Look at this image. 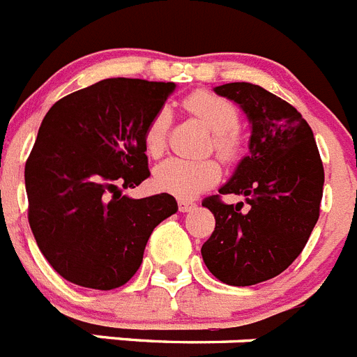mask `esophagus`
Returning <instances> with one entry per match:
<instances>
[{"label":"esophagus","instance_id":"obj_1","mask_svg":"<svg viewBox=\"0 0 357 357\" xmlns=\"http://www.w3.org/2000/svg\"><path fill=\"white\" fill-rule=\"evenodd\" d=\"M193 208H195V202H191V200L188 199H178V209H181L182 213L191 211Z\"/></svg>","mask_w":357,"mask_h":357}]
</instances>
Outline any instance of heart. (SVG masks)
I'll use <instances>...</instances> for the list:
<instances>
[{
  "instance_id": "heart-1",
  "label": "heart",
  "mask_w": 357,
  "mask_h": 357,
  "mask_svg": "<svg viewBox=\"0 0 357 357\" xmlns=\"http://www.w3.org/2000/svg\"><path fill=\"white\" fill-rule=\"evenodd\" d=\"M182 108L195 119H199L208 128L211 135V146L222 158L229 160L238 153L240 141L236 135L240 115L231 100L211 91H195L182 100ZM169 128V112L166 108L157 109L149 119L142 132V144L149 157L164 153ZM220 166L213 158L185 160V158H167L155 167L153 182L164 193L175 195L181 199H191L211 188L220 178Z\"/></svg>"
}]
</instances>
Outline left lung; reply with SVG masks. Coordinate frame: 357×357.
Wrapping results in <instances>:
<instances>
[{
	"mask_svg": "<svg viewBox=\"0 0 357 357\" xmlns=\"http://www.w3.org/2000/svg\"><path fill=\"white\" fill-rule=\"evenodd\" d=\"M251 124L249 155L218 193L242 194V212L220 195L202 206L215 215V231L202 245L204 264L227 285L248 287L274 278L300 257L319 218L324 164L312 130L294 106L251 83L216 86Z\"/></svg>",
	"mask_w": 357,
	"mask_h": 357,
	"instance_id": "obj_1",
	"label": "left lung"
}]
</instances>
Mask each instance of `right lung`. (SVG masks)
<instances>
[{"mask_svg":"<svg viewBox=\"0 0 357 357\" xmlns=\"http://www.w3.org/2000/svg\"><path fill=\"white\" fill-rule=\"evenodd\" d=\"M175 83L105 79L48 109L25 164L29 224L56 273L109 291L142 264L149 234L176 213L172 195L132 199L149 176L142 132Z\"/></svg>","mask_w":357,"mask_h":357,"instance_id":"obj_1","label":"right lung"}]
</instances>
